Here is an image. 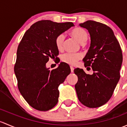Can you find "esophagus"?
Returning <instances> with one entry per match:
<instances>
[{
	"label": "esophagus",
	"instance_id": "esophagus-1",
	"mask_svg": "<svg viewBox=\"0 0 127 127\" xmlns=\"http://www.w3.org/2000/svg\"><path fill=\"white\" fill-rule=\"evenodd\" d=\"M70 68H71V72H74V67H73V66H70Z\"/></svg>",
	"mask_w": 127,
	"mask_h": 127
}]
</instances>
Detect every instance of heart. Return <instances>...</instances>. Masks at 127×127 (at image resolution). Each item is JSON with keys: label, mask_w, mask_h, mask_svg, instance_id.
Listing matches in <instances>:
<instances>
[{"label": "heart", "mask_w": 127, "mask_h": 127, "mask_svg": "<svg viewBox=\"0 0 127 127\" xmlns=\"http://www.w3.org/2000/svg\"><path fill=\"white\" fill-rule=\"evenodd\" d=\"M71 35L75 38L80 43H84L88 39V34L82 28H75L71 31ZM65 36L64 34L58 35L55 38V45L58 50H62L63 48ZM82 56L80 53H66L61 56V60L69 64L74 65L79 60L82 58Z\"/></svg>", "instance_id": "b5f03b06"}]
</instances>
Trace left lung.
<instances>
[{"label":"left lung","mask_w":127,"mask_h":127,"mask_svg":"<svg viewBox=\"0 0 127 127\" xmlns=\"http://www.w3.org/2000/svg\"><path fill=\"white\" fill-rule=\"evenodd\" d=\"M79 26L90 35V47L83 61L93 73L90 75L82 69H75L78 77L75 88L80 103L96 108L107 103L113 94L120 79L122 53L114 32L106 24L88 20Z\"/></svg>","instance_id":"obj_1"}]
</instances>
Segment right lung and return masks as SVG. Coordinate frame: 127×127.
<instances>
[{
	"label": "right lung",
	"mask_w": 127,
	"mask_h": 127,
	"mask_svg": "<svg viewBox=\"0 0 127 127\" xmlns=\"http://www.w3.org/2000/svg\"><path fill=\"white\" fill-rule=\"evenodd\" d=\"M72 26V23L41 20L30 27L19 43L14 67L18 87L27 103L35 109L48 111L58 103V87L71 69L61 63L56 69L49 70L46 63L50 58L56 59L59 54L55 42L56 36Z\"/></svg>",
	"instance_id": "1"
}]
</instances>
